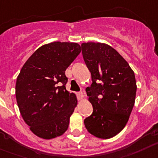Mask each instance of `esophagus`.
<instances>
[{
    "label": "esophagus",
    "instance_id": "1",
    "mask_svg": "<svg viewBox=\"0 0 158 158\" xmlns=\"http://www.w3.org/2000/svg\"><path fill=\"white\" fill-rule=\"evenodd\" d=\"M77 95H78V99L79 100H81V99H83V98L85 97V95H84V93L83 92H78L77 93Z\"/></svg>",
    "mask_w": 158,
    "mask_h": 158
}]
</instances>
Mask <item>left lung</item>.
<instances>
[{
  "label": "left lung",
  "instance_id": "left-lung-1",
  "mask_svg": "<svg viewBox=\"0 0 158 158\" xmlns=\"http://www.w3.org/2000/svg\"><path fill=\"white\" fill-rule=\"evenodd\" d=\"M82 55L92 74L86 89L93 112L85 119L90 134L110 139L125 127L135 104L136 81L128 62L104 43H82Z\"/></svg>",
  "mask_w": 158,
  "mask_h": 158
}]
</instances>
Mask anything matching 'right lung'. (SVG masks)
Returning a JSON list of instances; mask_svg holds the SVG:
<instances>
[{
	"label": "right lung",
	"instance_id": "right-lung-1",
	"mask_svg": "<svg viewBox=\"0 0 158 158\" xmlns=\"http://www.w3.org/2000/svg\"><path fill=\"white\" fill-rule=\"evenodd\" d=\"M81 51L77 43L44 44L27 59L17 77L15 96L20 114L40 138L60 136L69 127L77 99L66 89L65 71Z\"/></svg>",
	"mask_w": 158,
	"mask_h": 158
}]
</instances>
